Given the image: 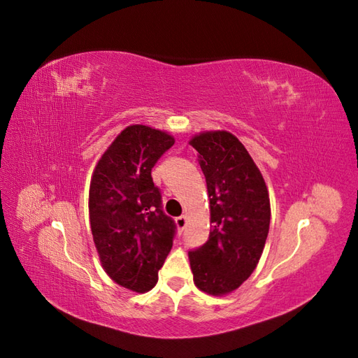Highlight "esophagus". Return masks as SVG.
Wrapping results in <instances>:
<instances>
[{
    "instance_id": "esophagus-1",
    "label": "esophagus",
    "mask_w": 358,
    "mask_h": 358,
    "mask_svg": "<svg viewBox=\"0 0 358 358\" xmlns=\"http://www.w3.org/2000/svg\"><path fill=\"white\" fill-rule=\"evenodd\" d=\"M176 225H178V229L180 231L185 229V227H187V216L182 215V216H179V218H176Z\"/></svg>"
}]
</instances>
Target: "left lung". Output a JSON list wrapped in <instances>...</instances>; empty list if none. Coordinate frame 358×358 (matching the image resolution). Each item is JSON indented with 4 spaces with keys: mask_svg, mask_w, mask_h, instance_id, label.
I'll use <instances>...</instances> for the list:
<instances>
[{
    "mask_svg": "<svg viewBox=\"0 0 358 358\" xmlns=\"http://www.w3.org/2000/svg\"><path fill=\"white\" fill-rule=\"evenodd\" d=\"M189 145L206 178L212 230L204 245L188 252L194 284L212 296L239 288L255 270L270 225L266 182L239 138L204 131Z\"/></svg>",
    "mask_w": 358,
    "mask_h": 358,
    "instance_id": "obj_1",
    "label": "left lung"
}]
</instances>
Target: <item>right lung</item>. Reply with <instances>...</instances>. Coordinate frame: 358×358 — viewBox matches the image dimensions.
Instances as JSON below:
<instances>
[{
    "label": "right lung",
    "mask_w": 358,
    "mask_h": 358,
    "mask_svg": "<svg viewBox=\"0 0 358 358\" xmlns=\"http://www.w3.org/2000/svg\"><path fill=\"white\" fill-rule=\"evenodd\" d=\"M175 145L166 131L129 125L96 162L90 187V221L104 272L116 284L146 292L158 280L176 224L162 212L150 171Z\"/></svg>",
    "instance_id": "right-lung-1"
}]
</instances>
